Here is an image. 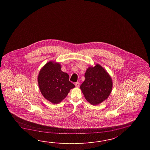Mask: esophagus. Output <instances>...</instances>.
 <instances>
[{"instance_id":"esophagus-1","label":"esophagus","mask_w":150,"mask_h":150,"mask_svg":"<svg viewBox=\"0 0 150 150\" xmlns=\"http://www.w3.org/2000/svg\"><path fill=\"white\" fill-rule=\"evenodd\" d=\"M79 83H78V82H76V83H75V86H76V87H79Z\"/></svg>"}]
</instances>
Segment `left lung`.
Instances as JSON below:
<instances>
[{
  "instance_id": "1",
  "label": "left lung",
  "mask_w": 150,
  "mask_h": 150,
  "mask_svg": "<svg viewBox=\"0 0 150 150\" xmlns=\"http://www.w3.org/2000/svg\"><path fill=\"white\" fill-rule=\"evenodd\" d=\"M85 80L80 89L86 100L93 105H97L107 99L112 92V78L99 64L89 67L85 74Z\"/></svg>"
}]
</instances>
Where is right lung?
<instances>
[{"label": "right lung", "instance_id": "obj_1", "mask_svg": "<svg viewBox=\"0 0 150 150\" xmlns=\"http://www.w3.org/2000/svg\"><path fill=\"white\" fill-rule=\"evenodd\" d=\"M61 69L59 63L49 62L38 74V86L42 94L54 104L61 102L70 90L75 87L69 81V74L62 71Z\"/></svg>", "mask_w": 150, "mask_h": 150}]
</instances>
